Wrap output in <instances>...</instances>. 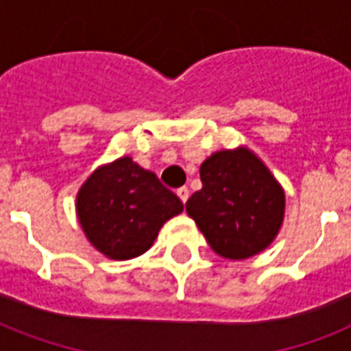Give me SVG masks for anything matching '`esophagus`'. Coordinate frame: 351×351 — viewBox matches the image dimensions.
I'll list each match as a JSON object with an SVG mask.
<instances>
[{"label": "esophagus", "mask_w": 351, "mask_h": 351, "mask_svg": "<svg viewBox=\"0 0 351 351\" xmlns=\"http://www.w3.org/2000/svg\"><path fill=\"white\" fill-rule=\"evenodd\" d=\"M176 195H178V198H180L182 202L186 204L187 198H189V189H187V187H180V189H176Z\"/></svg>", "instance_id": "obj_1"}]
</instances>
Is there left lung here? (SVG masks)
I'll return each instance as SVG.
<instances>
[{"label": "left lung", "instance_id": "1", "mask_svg": "<svg viewBox=\"0 0 351 351\" xmlns=\"http://www.w3.org/2000/svg\"><path fill=\"white\" fill-rule=\"evenodd\" d=\"M200 180L186 209L213 251L240 261L271 244L284 219V191L250 149L211 154Z\"/></svg>", "mask_w": 351, "mask_h": 351}]
</instances>
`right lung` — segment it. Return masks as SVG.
<instances>
[{
  "instance_id": "right-lung-1",
  "label": "right lung",
  "mask_w": 351,
  "mask_h": 351,
  "mask_svg": "<svg viewBox=\"0 0 351 351\" xmlns=\"http://www.w3.org/2000/svg\"><path fill=\"white\" fill-rule=\"evenodd\" d=\"M76 209L90 244L109 258L127 261L145 253L184 204L154 173L123 156L89 176Z\"/></svg>"
}]
</instances>
